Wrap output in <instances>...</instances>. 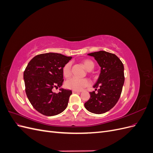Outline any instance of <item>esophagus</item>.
<instances>
[{"mask_svg": "<svg viewBox=\"0 0 153 153\" xmlns=\"http://www.w3.org/2000/svg\"><path fill=\"white\" fill-rule=\"evenodd\" d=\"M73 93H80V91H72Z\"/></svg>", "mask_w": 153, "mask_h": 153, "instance_id": "34e87169", "label": "esophagus"}]
</instances>
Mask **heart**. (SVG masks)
I'll return each mask as SVG.
<instances>
[{
    "mask_svg": "<svg viewBox=\"0 0 153 153\" xmlns=\"http://www.w3.org/2000/svg\"><path fill=\"white\" fill-rule=\"evenodd\" d=\"M84 66L87 71H91L94 67V64L92 61L89 59H85L82 61ZM71 67L70 62L67 63L62 69V74L66 78H68L71 75ZM90 85V81L87 78H71L67 80L65 83V86L69 89L73 91H81L85 87Z\"/></svg>",
    "mask_w": 153,
    "mask_h": 153,
    "instance_id": "heart-1",
    "label": "heart"
}]
</instances>
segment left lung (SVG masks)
<instances>
[{
    "label": "left lung",
    "instance_id": "1",
    "mask_svg": "<svg viewBox=\"0 0 153 153\" xmlns=\"http://www.w3.org/2000/svg\"><path fill=\"white\" fill-rule=\"evenodd\" d=\"M94 57L101 68L100 76L93 85L98 92H91L84 106L89 112L101 114L112 108L121 96L124 82V66L116 55L105 51L87 54Z\"/></svg>",
    "mask_w": 153,
    "mask_h": 153
}]
</instances>
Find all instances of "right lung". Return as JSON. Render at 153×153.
<instances>
[{"instance_id": "right-lung-1", "label": "right lung", "mask_w": 153, "mask_h": 153, "mask_svg": "<svg viewBox=\"0 0 153 153\" xmlns=\"http://www.w3.org/2000/svg\"><path fill=\"white\" fill-rule=\"evenodd\" d=\"M71 57L57 53L36 55L27 64L24 73L25 92L32 106L43 115L53 116L66 108L70 90L61 88L63 82L62 69ZM60 87L59 94L52 91Z\"/></svg>"}]
</instances>
